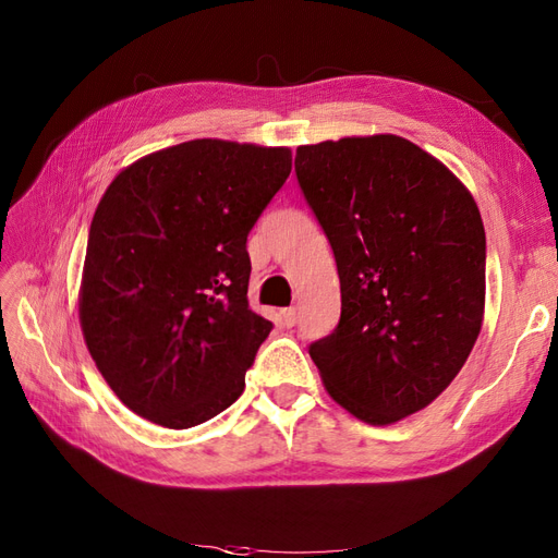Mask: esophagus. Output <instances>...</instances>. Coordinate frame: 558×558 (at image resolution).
Segmentation results:
<instances>
[{"mask_svg":"<svg viewBox=\"0 0 558 558\" xmlns=\"http://www.w3.org/2000/svg\"><path fill=\"white\" fill-rule=\"evenodd\" d=\"M281 324L286 326V328H293L295 324H298V312H295V307H289V310H281Z\"/></svg>","mask_w":558,"mask_h":558,"instance_id":"esophagus-1","label":"esophagus"}]
</instances>
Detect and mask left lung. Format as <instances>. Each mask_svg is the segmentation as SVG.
<instances>
[{"mask_svg":"<svg viewBox=\"0 0 558 558\" xmlns=\"http://www.w3.org/2000/svg\"><path fill=\"white\" fill-rule=\"evenodd\" d=\"M295 174L332 246L335 332L310 347L328 396L388 426L440 396L484 320L486 234L445 162L398 134L298 146Z\"/></svg>","mask_w":558,"mask_h":558,"instance_id":"left-lung-1","label":"left lung"}]
</instances>
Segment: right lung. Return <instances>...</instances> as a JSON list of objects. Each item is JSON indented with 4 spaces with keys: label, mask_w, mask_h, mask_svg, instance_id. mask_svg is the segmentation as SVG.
I'll use <instances>...</instances> for the list:
<instances>
[{
    "label": "right lung",
    "mask_w": 558,
    "mask_h": 558,
    "mask_svg": "<svg viewBox=\"0 0 558 558\" xmlns=\"http://www.w3.org/2000/svg\"><path fill=\"white\" fill-rule=\"evenodd\" d=\"M291 148L193 140L128 165L95 209L83 340L125 408L165 428L228 410L272 324L248 307L246 238Z\"/></svg>",
    "instance_id": "add662e5"
}]
</instances>
